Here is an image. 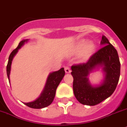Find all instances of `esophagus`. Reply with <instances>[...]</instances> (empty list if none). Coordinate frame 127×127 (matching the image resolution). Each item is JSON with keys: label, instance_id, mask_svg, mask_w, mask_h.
<instances>
[{"label": "esophagus", "instance_id": "34e87169", "mask_svg": "<svg viewBox=\"0 0 127 127\" xmlns=\"http://www.w3.org/2000/svg\"><path fill=\"white\" fill-rule=\"evenodd\" d=\"M64 71L66 72V73H69L71 72L70 69L68 66H64Z\"/></svg>", "mask_w": 127, "mask_h": 127}]
</instances>
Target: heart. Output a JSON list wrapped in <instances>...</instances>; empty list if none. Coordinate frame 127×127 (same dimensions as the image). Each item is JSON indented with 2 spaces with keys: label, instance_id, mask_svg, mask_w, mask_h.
I'll use <instances>...</instances> for the list:
<instances>
[{
  "label": "heart",
  "instance_id": "obj_1",
  "mask_svg": "<svg viewBox=\"0 0 127 127\" xmlns=\"http://www.w3.org/2000/svg\"><path fill=\"white\" fill-rule=\"evenodd\" d=\"M95 50V45L93 42H89L86 44L85 40L80 42L75 47V53H80L82 52L80 55L81 61H85L91 58Z\"/></svg>",
  "mask_w": 127,
  "mask_h": 127
}]
</instances>
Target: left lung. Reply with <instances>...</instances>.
Returning <instances> with one entry per match:
<instances>
[{
  "mask_svg": "<svg viewBox=\"0 0 127 127\" xmlns=\"http://www.w3.org/2000/svg\"><path fill=\"white\" fill-rule=\"evenodd\" d=\"M100 44L103 47L92 55L86 63L71 66L74 94L82 104L94 106L103 101L113 93L119 81L120 62L117 51L104 35ZM98 67L103 68L105 79L100 85L93 86L88 75Z\"/></svg>",
  "mask_w": 127,
  "mask_h": 127,
  "instance_id": "obj_1",
  "label": "left lung"
}]
</instances>
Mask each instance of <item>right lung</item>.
<instances>
[{
  "label": "right lung",
  "instance_id": "obj_1",
  "mask_svg": "<svg viewBox=\"0 0 127 127\" xmlns=\"http://www.w3.org/2000/svg\"><path fill=\"white\" fill-rule=\"evenodd\" d=\"M28 39L23 40L19 42V45L17 47L16 49L12 51L9 57V61L7 65V75L9 82H10L9 75L12 59L14 56L16 54L18 50L21 47L22 45H24L25 42H28ZM64 75L65 71L63 68H61L57 71H54L50 73L47 80L44 91H42L40 95L34 101L30 102H24V104L30 108H34V109H41V108H45L47 106H49L54 99L57 87L59 85V83L62 80Z\"/></svg>",
  "mask_w": 127,
  "mask_h": 127
}]
</instances>
